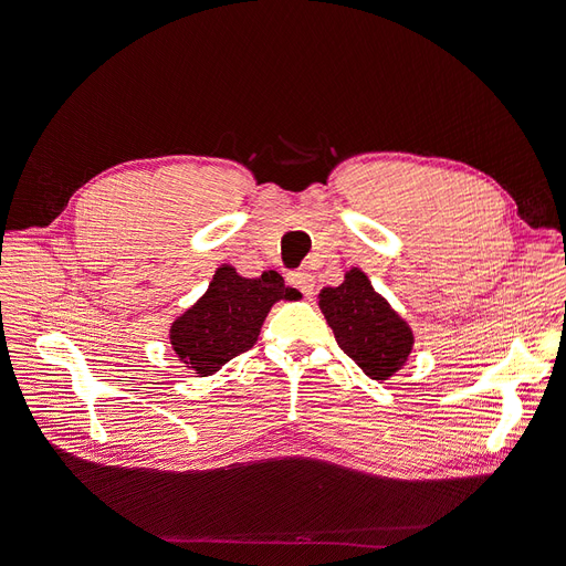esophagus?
<instances>
[{"label": "esophagus", "mask_w": 566, "mask_h": 566, "mask_svg": "<svg viewBox=\"0 0 566 566\" xmlns=\"http://www.w3.org/2000/svg\"><path fill=\"white\" fill-rule=\"evenodd\" d=\"M289 284L298 289L305 298H312L314 295V289H316V282H314V275L310 271H298V273H291L289 275Z\"/></svg>", "instance_id": "34e87169"}]
</instances>
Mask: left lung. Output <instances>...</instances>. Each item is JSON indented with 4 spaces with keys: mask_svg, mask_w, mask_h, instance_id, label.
<instances>
[{
    "mask_svg": "<svg viewBox=\"0 0 566 566\" xmlns=\"http://www.w3.org/2000/svg\"><path fill=\"white\" fill-rule=\"evenodd\" d=\"M318 307L339 348L371 380H388L408 360L415 337L410 325L371 286L360 268H350L339 286L318 293Z\"/></svg>",
    "mask_w": 566,
    "mask_h": 566,
    "instance_id": "left-lung-1",
    "label": "left lung"
}]
</instances>
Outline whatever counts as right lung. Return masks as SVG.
Wrapping results in <instances>:
<instances>
[{
	"label": "right lung",
	"instance_id": "1",
	"mask_svg": "<svg viewBox=\"0 0 566 566\" xmlns=\"http://www.w3.org/2000/svg\"><path fill=\"white\" fill-rule=\"evenodd\" d=\"M295 298L301 291L286 286L275 271L243 277L222 263L201 298L169 325V344L188 369L211 376L256 344L275 303Z\"/></svg>",
	"mask_w": 566,
	"mask_h": 566
}]
</instances>
